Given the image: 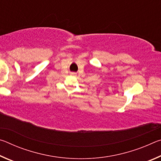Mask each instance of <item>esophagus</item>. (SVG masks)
<instances>
[{
  "instance_id": "esophagus-1",
  "label": "esophagus",
  "mask_w": 161,
  "mask_h": 161,
  "mask_svg": "<svg viewBox=\"0 0 161 161\" xmlns=\"http://www.w3.org/2000/svg\"><path fill=\"white\" fill-rule=\"evenodd\" d=\"M72 75H75V73H72Z\"/></svg>"
}]
</instances>
